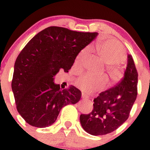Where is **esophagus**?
<instances>
[{
	"instance_id": "obj_1",
	"label": "esophagus",
	"mask_w": 150,
	"mask_h": 150,
	"mask_svg": "<svg viewBox=\"0 0 150 150\" xmlns=\"http://www.w3.org/2000/svg\"><path fill=\"white\" fill-rule=\"evenodd\" d=\"M82 99H89V96H87V95H86V94H85L84 93H82Z\"/></svg>"
}]
</instances>
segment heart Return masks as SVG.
Wrapping results in <instances>:
<instances>
[{"label": "heart", "mask_w": 150, "mask_h": 150, "mask_svg": "<svg viewBox=\"0 0 150 150\" xmlns=\"http://www.w3.org/2000/svg\"><path fill=\"white\" fill-rule=\"evenodd\" d=\"M94 49L99 58L106 63V71L112 83H117L121 79L122 71L118 66L125 59V52L121 45L115 40L108 39L99 40L95 44ZM88 54V48H84L78 54L74 65L77 69L82 67ZM77 88L86 93H91L99 91L106 87L107 78L105 75L93 76L86 74L76 80L75 83Z\"/></svg>", "instance_id": "1"}]
</instances>
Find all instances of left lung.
Segmentation results:
<instances>
[{
  "label": "left lung",
  "instance_id": "1",
  "mask_svg": "<svg viewBox=\"0 0 150 150\" xmlns=\"http://www.w3.org/2000/svg\"><path fill=\"white\" fill-rule=\"evenodd\" d=\"M137 83L138 72L132 56L128 54L127 67L121 81L93 99L91 112L81 115L83 128L93 136L105 135L115 131L129 117L137 96Z\"/></svg>",
  "mask_w": 150,
  "mask_h": 150
}]
</instances>
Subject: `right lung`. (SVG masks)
Here are the masks:
<instances>
[{"label": "right lung", "mask_w": 150, "mask_h": 150, "mask_svg": "<svg viewBox=\"0 0 150 150\" xmlns=\"http://www.w3.org/2000/svg\"><path fill=\"white\" fill-rule=\"evenodd\" d=\"M97 35L49 27L22 50L15 62L11 88L18 112L28 124L38 128L49 126L62 107L79 102V89L71 86L61 91L54 77L60 69L67 72L80 51Z\"/></svg>", "instance_id": "1"}]
</instances>
